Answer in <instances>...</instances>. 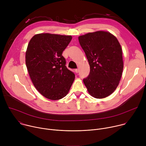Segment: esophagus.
<instances>
[{"mask_svg":"<svg viewBox=\"0 0 146 146\" xmlns=\"http://www.w3.org/2000/svg\"><path fill=\"white\" fill-rule=\"evenodd\" d=\"M75 72H76V73H78V69H75Z\"/></svg>","mask_w":146,"mask_h":146,"instance_id":"esophagus-1","label":"esophagus"}]
</instances>
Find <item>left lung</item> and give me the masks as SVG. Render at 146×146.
I'll use <instances>...</instances> for the list:
<instances>
[{
	"label": "left lung",
	"mask_w": 146,
	"mask_h": 146,
	"mask_svg": "<svg viewBox=\"0 0 146 146\" xmlns=\"http://www.w3.org/2000/svg\"><path fill=\"white\" fill-rule=\"evenodd\" d=\"M78 40L90 66L89 76L83 79L89 94L97 99L109 96L118 87L123 68L117 38L100 31L80 36Z\"/></svg>",
	"instance_id": "8db88e82"
}]
</instances>
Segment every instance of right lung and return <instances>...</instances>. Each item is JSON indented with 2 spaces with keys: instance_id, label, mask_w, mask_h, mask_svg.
Here are the masks:
<instances>
[{
  "instance_id": "add662e5",
  "label": "right lung",
  "mask_w": 146,
  "mask_h": 146,
  "mask_svg": "<svg viewBox=\"0 0 146 146\" xmlns=\"http://www.w3.org/2000/svg\"><path fill=\"white\" fill-rule=\"evenodd\" d=\"M71 36L50 33L35 35L25 55L27 68L36 90L45 98L59 100L69 92L75 74L66 66L62 52Z\"/></svg>"
}]
</instances>
